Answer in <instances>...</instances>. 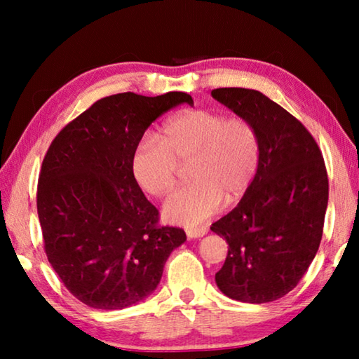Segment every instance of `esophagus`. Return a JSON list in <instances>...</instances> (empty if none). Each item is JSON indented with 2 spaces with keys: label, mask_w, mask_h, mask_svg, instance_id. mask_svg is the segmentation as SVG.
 I'll list each match as a JSON object with an SVG mask.
<instances>
[{
  "label": "esophagus",
  "mask_w": 359,
  "mask_h": 359,
  "mask_svg": "<svg viewBox=\"0 0 359 359\" xmlns=\"http://www.w3.org/2000/svg\"><path fill=\"white\" fill-rule=\"evenodd\" d=\"M205 234H208V228H188L187 229V238L188 239H199Z\"/></svg>",
  "instance_id": "esophagus-1"
}]
</instances>
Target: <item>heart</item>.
I'll return each mask as SVG.
<instances>
[{
    "label": "heart",
    "instance_id": "heart-1",
    "mask_svg": "<svg viewBox=\"0 0 359 359\" xmlns=\"http://www.w3.org/2000/svg\"><path fill=\"white\" fill-rule=\"evenodd\" d=\"M188 163L191 182L169 196L163 215L169 223L194 226L234 203L250 187L259 165V139L250 121L226 118L209 109H188L161 126L158 139L145 136L131 155L137 185L165 196Z\"/></svg>",
    "mask_w": 359,
    "mask_h": 359
}]
</instances>
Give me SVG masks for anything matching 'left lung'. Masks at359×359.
I'll return each mask as SVG.
<instances>
[{
  "label": "left lung",
  "instance_id": "left-lung-1",
  "mask_svg": "<svg viewBox=\"0 0 359 359\" xmlns=\"http://www.w3.org/2000/svg\"><path fill=\"white\" fill-rule=\"evenodd\" d=\"M212 98L250 121L259 165L236 208L212 223L228 242L217 287L231 299L271 302L293 290L317 255L327 208L323 156L299 120L250 88H217Z\"/></svg>",
  "mask_w": 359,
  "mask_h": 359
}]
</instances>
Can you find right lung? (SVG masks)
<instances>
[{
	"instance_id": "obj_1",
	"label": "right lung",
	"mask_w": 359,
	"mask_h": 359,
	"mask_svg": "<svg viewBox=\"0 0 359 359\" xmlns=\"http://www.w3.org/2000/svg\"><path fill=\"white\" fill-rule=\"evenodd\" d=\"M184 92L107 96L58 133L42 161L38 215L48 263L79 301L101 311L141 302L161 280L184 229L158 226V209L131 171L145 130Z\"/></svg>"
}]
</instances>
